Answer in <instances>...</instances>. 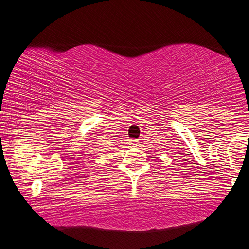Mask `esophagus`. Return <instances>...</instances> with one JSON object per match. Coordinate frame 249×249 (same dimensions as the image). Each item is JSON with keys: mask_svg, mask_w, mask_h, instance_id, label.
<instances>
[{"mask_svg": "<svg viewBox=\"0 0 249 249\" xmlns=\"http://www.w3.org/2000/svg\"><path fill=\"white\" fill-rule=\"evenodd\" d=\"M128 144H131V145H138V144H139V141H138V140H129Z\"/></svg>", "mask_w": 249, "mask_h": 249, "instance_id": "34e87169", "label": "esophagus"}]
</instances>
